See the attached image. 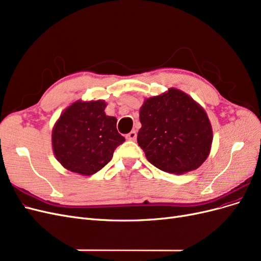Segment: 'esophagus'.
<instances>
[{"mask_svg": "<svg viewBox=\"0 0 261 261\" xmlns=\"http://www.w3.org/2000/svg\"><path fill=\"white\" fill-rule=\"evenodd\" d=\"M136 137H137L136 130H132L130 133L127 134V135H126V139H127V140H135Z\"/></svg>", "mask_w": 261, "mask_h": 261, "instance_id": "34e87169", "label": "esophagus"}]
</instances>
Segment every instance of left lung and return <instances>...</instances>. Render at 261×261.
<instances>
[{
	"label": "left lung",
	"mask_w": 261,
	"mask_h": 261,
	"mask_svg": "<svg viewBox=\"0 0 261 261\" xmlns=\"http://www.w3.org/2000/svg\"><path fill=\"white\" fill-rule=\"evenodd\" d=\"M139 120L137 143L155 168L184 174L206 161L213 139L212 126L204 109L184 91L170 88L145 99Z\"/></svg>",
	"instance_id": "8db88e82"
}]
</instances>
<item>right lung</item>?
Returning <instances> with one entry per match:
<instances>
[{
	"instance_id": "add662e5",
	"label": "right lung",
	"mask_w": 261,
	"mask_h": 261,
	"mask_svg": "<svg viewBox=\"0 0 261 261\" xmlns=\"http://www.w3.org/2000/svg\"><path fill=\"white\" fill-rule=\"evenodd\" d=\"M105 100H77L68 106L52 129V149L66 170L89 176L112 159L125 141L116 117L106 114Z\"/></svg>"
}]
</instances>
